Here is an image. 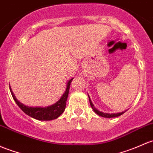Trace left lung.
Instances as JSON below:
<instances>
[{"mask_svg":"<svg viewBox=\"0 0 153 153\" xmlns=\"http://www.w3.org/2000/svg\"><path fill=\"white\" fill-rule=\"evenodd\" d=\"M88 96H89V94H88ZM89 102H90V105L91 106V108L94 110V111L97 114H98L99 116H100V117H105V118H112V117H119V116L123 114L124 113H125V111H123V112H120V113H117V114H107V113H103V112L102 111H98L97 108H94V105H93L92 102H91V99H90L89 96Z\"/></svg>","mask_w":153,"mask_h":153,"instance_id":"1","label":"left lung"}]
</instances>
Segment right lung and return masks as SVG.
I'll list each match as a JSON object with an SVG mask.
<instances>
[{
    "label": "right lung",
    "instance_id": "obj_1",
    "mask_svg": "<svg viewBox=\"0 0 153 153\" xmlns=\"http://www.w3.org/2000/svg\"><path fill=\"white\" fill-rule=\"evenodd\" d=\"M73 78H71L70 81H68L67 83V88L66 91L62 94V97L55 102L53 105L47 106V107H32V106H28L22 104L14 96V93L12 91L10 87V91L12 93L13 99L14 100L17 105L20 107L22 111L29 117L41 121H49L57 119L62 113L64 111V109L66 108V102L67 99L68 97L69 90H70V83Z\"/></svg>",
    "mask_w": 153,
    "mask_h": 153
}]
</instances>
